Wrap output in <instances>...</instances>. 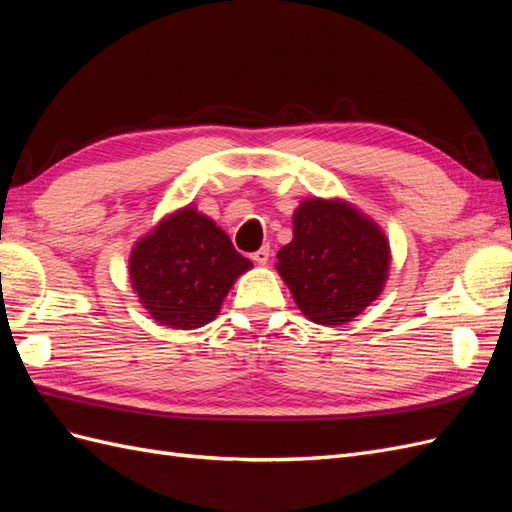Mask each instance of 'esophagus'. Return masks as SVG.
Listing matches in <instances>:
<instances>
[{"mask_svg":"<svg viewBox=\"0 0 512 512\" xmlns=\"http://www.w3.org/2000/svg\"><path fill=\"white\" fill-rule=\"evenodd\" d=\"M269 256H271V250L265 245V247H260V250H256V252L252 254V260L258 262V265H267Z\"/></svg>","mask_w":512,"mask_h":512,"instance_id":"34e87169","label":"esophagus"}]
</instances>
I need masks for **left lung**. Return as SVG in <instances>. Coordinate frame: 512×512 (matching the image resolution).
<instances>
[{
	"instance_id": "8db88e82",
	"label": "left lung",
	"mask_w": 512,
	"mask_h": 512,
	"mask_svg": "<svg viewBox=\"0 0 512 512\" xmlns=\"http://www.w3.org/2000/svg\"><path fill=\"white\" fill-rule=\"evenodd\" d=\"M277 260L301 312L335 327L382 292L391 252L382 230L350 205L309 198L294 211V237Z\"/></svg>"
}]
</instances>
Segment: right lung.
I'll return each mask as SVG.
<instances>
[{
    "mask_svg": "<svg viewBox=\"0 0 512 512\" xmlns=\"http://www.w3.org/2000/svg\"><path fill=\"white\" fill-rule=\"evenodd\" d=\"M250 267L220 226L185 207L136 243L130 280L153 320L198 329L218 316L230 286Z\"/></svg>",
    "mask_w": 512,
    "mask_h": 512,
    "instance_id": "obj_1",
    "label": "right lung"
}]
</instances>
